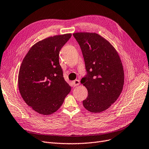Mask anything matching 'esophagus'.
I'll use <instances>...</instances> for the list:
<instances>
[{"label":"esophagus","instance_id":"esophagus-1","mask_svg":"<svg viewBox=\"0 0 149 149\" xmlns=\"http://www.w3.org/2000/svg\"><path fill=\"white\" fill-rule=\"evenodd\" d=\"M74 86H79L80 85V81L79 80H75L74 81H73L72 82Z\"/></svg>","mask_w":149,"mask_h":149}]
</instances>
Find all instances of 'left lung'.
I'll list each match as a JSON object with an SVG mask.
<instances>
[{
	"label": "left lung",
	"mask_w": 149,
	"mask_h": 149,
	"mask_svg": "<svg viewBox=\"0 0 149 149\" xmlns=\"http://www.w3.org/2000/svg\"><path fill=\"white\" fill-rule=\"evenodd\" d=\"M73 35L80 46L88 72L81 80L88 93L83 107L91 113L104 111L117 100L124 86L120 56L113 45L97 33L77 32Z\"/></svg>",
	"instance_id": "1"
}]
</instances>
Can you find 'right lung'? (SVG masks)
<instances>
[{"label": "right lung", "mask_w": 149, "mask_h": 149, "mask_svg": "<svg viewBox=\"0 0 149 149\" xmlns=\"http://www.w3.org/2000/svg\"><path fill=\"white\" fill-rule=\"evenodd\" d=\"M72 34L55 35L35 44L22 62L18 86L22 99L36 112L50 115L62 105L71 87L64 80L59 53Z\"/></svg>", "instance_id": "right-lung-1"}]
</instances>
